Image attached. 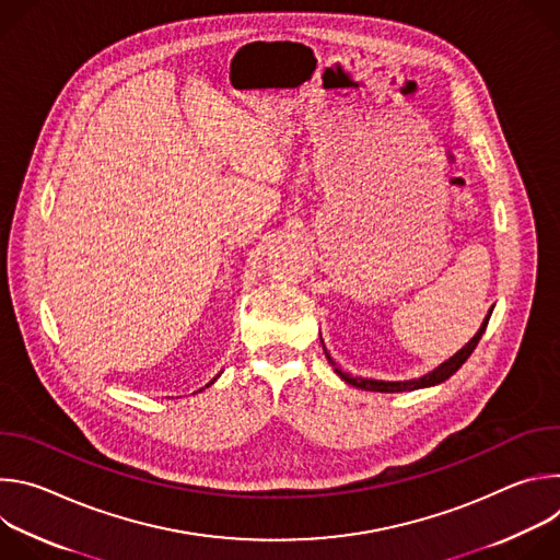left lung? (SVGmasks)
<instances>
[{"instance_id": "1", "label": "left lung", "mask_w": 560, "mask_h": 560, "mask_svg": "<svg viewBox=\"0 0 560 560\" xmlns=\"http://www.w3.org/2000/svg\"><path fill=\"white\" fill-rule=\"evenodd\" d=\"M492 310H494V305L490 307V312H488V316L483 318V324H481V328H478V332L454 354V357H450L447 361H443L441 365H436L432 372H428V374H423V376H419V378H406V381H381V378H365V376H352L350 372H343L341 368H337V363L332 361V357L328 354V350H326V346H324V350H326V359H328V363H332V368H335V372L341 376V381H346L348 385H354V387H359V389H365V392H412V389H421V387H432V385H439V383H443V381H447L467 359H469V354L474 352V348L478 346V341H481V337H483V332H486V328H488V322H490V316H492ZM324 343V341H322Z\"/></svg>"}]
</instances>
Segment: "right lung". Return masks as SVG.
Here are the masks:
<instances>
[{
  "mask_svg": "<svg viewBox=\"0 0 560 560\" xmlns=\"http://www.w3.org/2000/svg\"><path fill=\"white\" fill-rule=\"evenodd\" d=\"M219 376H221V372H219V374H217V376H214V378H212V381H210V383H208V385H206V387H210V385H212V383H214V381H217V378H219ZM201 389H203V387H201ZM201 389H199V392H201ZM192 394H195V392H192Z\"/></svg>",
  "mask_w": 560,
  "mask_h": 560,
  "instance_id": "1",
  "label": "right lung"
}]
</instances>
